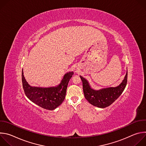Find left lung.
<instances>
[{
  "mask_svg": "<svg viewBox=\"0 0 146 146\" xmlns=\"http://www.w3.org/2000/svg\"><path fill=\"white\" fill-rule=\"evenodd\" d=\"M128 72L121 84L115 87H109L100 90L93 89L87 80L80 76L82 82L83 92L86 99L94 106L105 108L109 106L121 95L127 83Z\"/></svg>",
  "mask_w": 146,
  "mask_h": 146,
  "instance_id": "1",
  "label": "left lung"
}]
</instances>
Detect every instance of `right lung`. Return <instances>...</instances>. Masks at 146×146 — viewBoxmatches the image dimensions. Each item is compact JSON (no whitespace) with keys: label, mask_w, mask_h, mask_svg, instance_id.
<instances>
[{"label":"right lung","mask_w":146,"mask_h":146,"mask_svg":"<svg viewBox=\"0 0 146 146\" xmlns=\"http://www.w3.org/2000/svg\"><path fill=\"white\" fill-rule=\"evenodd\" d=\"M73 72L66 73L59 84L51 87L31 86L27 81L22 70V82L25 94L27 98L37 106L46 110H53L60 106L65 98L69 81Z\"/></svg>","instance_id":"right-lung-1"}]
</instances>
